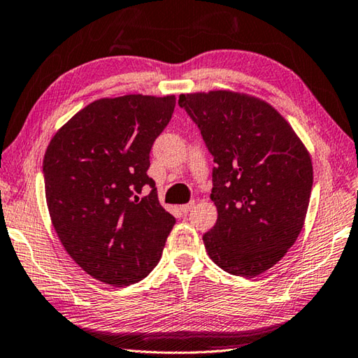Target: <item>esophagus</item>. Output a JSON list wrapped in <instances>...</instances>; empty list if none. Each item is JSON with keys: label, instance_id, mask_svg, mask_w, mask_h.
Listing matches in <instances>:
<instances>
[{"label": "esophagus", "instance_id": "1", "mask_svg": "<svg viewBox=\"0 0 358 358\" xmlns=\"http://www.w3.org/2000/svg\"><path fill=\"white\" fill-rule=\"evenodd\" d=\"M194 205H196V203H194V202H189V203H185V205H181V207H180V210H181V211H183V213H187V211H191V210L194 208Z\"/></svg>", "mask_w": 358, "mask_h": 358}]
</instances>
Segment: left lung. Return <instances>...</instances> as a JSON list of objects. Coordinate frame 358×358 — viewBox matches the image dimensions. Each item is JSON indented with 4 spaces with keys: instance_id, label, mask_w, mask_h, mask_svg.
<instances>
[{
    "instance_id": "obj_1",
    "label": "left lung",
    "mask_w": 358,
    "mask_h": 358,
    "mask_svg": "<svg viewBox=\"0 0 358 358\" xmlns=\"http://www.w3.org/2000/svg\"><path fill=\"white\" fill-rule=\"evenodd\" d=\"M213 156L210 259L230 275L254 278L280 262L305 224L313 162L303 142L268 102L217 90L180 94Z\"/></svg>"
}]
</instances>
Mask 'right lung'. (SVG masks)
Instances as JSON below:
<instances>
[{"instance_id": "right-lung-1", "label": "right lung", "mask_w": 358, "mask_h": 358, "mask_svg": "<svg viewBox=\"0 0 358 358\" xmlns=\"http://www.w3.org/2000/svg\"><path fill=\"white\" fill-rule=\"evenodd\" d=\"M173 108V94L102 98L48 143L42 172L52 224L74 262L101 282L129 286L159 262L175 217L147 171Z\"/></svg>"}]
</instances>
